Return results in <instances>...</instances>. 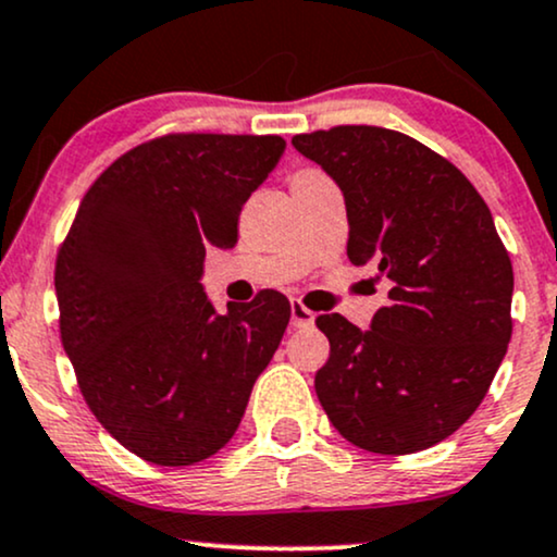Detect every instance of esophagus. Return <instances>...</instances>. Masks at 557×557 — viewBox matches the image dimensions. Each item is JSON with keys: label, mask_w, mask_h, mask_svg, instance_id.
<instances>
[{"label": "esophagus", "mask_w": 557, "mask_h": 557, "mask_svg": "<svg viewBox=\"0 0 557 557\" xmlns=\"http://www.w3.org/2000/svg\"><path fill=\"white\" fill-rule=\"evenodd\" d=\"M290 324L300 330V326H311L313 324V311H308V308L300 304V300H293L290 304Z\"/></svg>", "instance_id": "34e87169"}]
</instances>
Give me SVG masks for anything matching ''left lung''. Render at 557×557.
I'll return each instance as SVG.
<instances>
[{
  "label": "left lung",
  "mask_w": 557,
  "mask_h": 557,
  "mask_svg": "<svg viewBox=\"0 0 557 557\" xmlns=\"http://www.w3.org/2000/svg\"><path fill=\"white\" fill-rule=\"evenodd\" d=\"M343 189L355 267L392 280L371 330L321 313L330 360L317 397L373 454H414L459 431L511 339L513 270L485 199L457 165L384 126L296 134Z\"/></svg>",
  "instance_id": "left-lung-1"
}]
</instances>
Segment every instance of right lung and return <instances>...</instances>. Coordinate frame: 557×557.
Listing matches in <instances>:
<instances>
[{
    "mask_svg": "<svg viewBox=\"0 0 557 557\" xmlns=\"http://www.w3.org/2000/svg\"><path fill=\"white\" fill-rule=\"evenodd\" d=\"M277 134H165L124 152L79 202L57 257L59 330L98 423L132 454L186 467L233 438L290 304L261 290L220 317L207 246L233 249Z\"/></svg>",
    "mask_w": 557,
    "mask_h": 557,
    "instance_id": "right-lung-1",
    "label": "right lung"
}]
</instances>
